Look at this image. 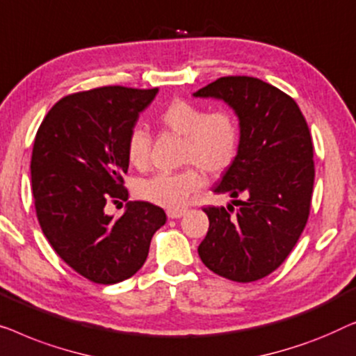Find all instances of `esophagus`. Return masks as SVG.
Wrapping results in <instances>:
<instances>
[{"label":"esophagus","instance_id":"esophagus-1","mask_svg":"<svg viewBox=\"0 0 356 356\" xmlns=\"http://www.w3.org/2000/svg\"><path fill=\"white\" fill-rule=\"evenodd\" d=\"M185 213H187V208L168 209V218H169V219H179V218H182Z\"/></svg>","mask_w":356,"mask_h":356}]
</instances>
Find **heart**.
Returning a JSON list of instances; mask_svg holds the SVG:
<instances>
[{
  "label": "heart",
  "instance_id": "1",
  "mask_svg": "<svg viewBox=\"0 0 356 356\" xmlns=\"http://www.w3.org/2000/svg\"><path fill=\"white\" fill-rule=\"evenodd\" d=\"M158 122L184 137L182 163L192 164L179 172L154 174L138 182L137 197L168 209L182 208L203 185L202 172L218 177L227 171L237 156L240 130L226 109L207 113L200 104L174 99L158 114ZM152 138L142 127H134L127 137V158L132 166L148 164Z\"/></svg>",
  "mask_w": 356,
  "mask_h": 356
}]
</instances>
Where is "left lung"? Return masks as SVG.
Returning a JSON list of instances; mask_svg holds the SVG:
<instances>
[{
	"label": "left lung",
	"mask_w": 356,
	"mask_h": 356,
	"mask_svg": "<svg viewBox=\"0 0 356 356\" xmlns=\"http://www.w3.org/2000/svg\"><path fill=\"white\" fill-rule=\"evenodd\" d=\"M221 99L238 119L237 156L214 193L233 207H208L209 227L198 247L204 266L235 282L277 269L307 226L314 184L313 142L298 104L263 80L221 77L193 93ZM240 197V200L236 198Z\"/></svg>",
	"instance_id": "8db88e82"
}]
</instances>
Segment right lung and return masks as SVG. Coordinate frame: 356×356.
Returning <instances> with one entry per match:
<instances>
[{"label":"right lung","mask_w":356,"mask_h":356,"mask_svg":"<svg viewBox=\"0 0 356 356\" xmlns=\"http://www.w3.org/2000/svg\"><path fill=\"white\" fill-rule=\"evenodd\" d=\"M158 88L102 87L64 97L44 116L35 137L30 174L44 237L64 263L97 284L132 277L148 257L166 213L148 202H129L119 219L108 200H127V137Z\"/></svg>","instance_id":"1"}]
</instances>
